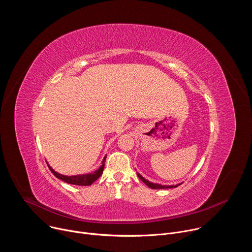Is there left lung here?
Masks as SVG:
<instances>
[{
	"instance_id": "8db88e82",
	"label": "left lung",
	"mask_w": 252,
	"mask_h": 252,
	"mask_svg": "<svg viewBox=\"0 0 252 252\" xmlns=\"http://www.w3.org/2000/svg\"><path fill=\"white\" fill-rule=\"evenodd\" d=\"M137 176L141 179V181L145 183L149 188L151 189H172V188H176L178 186L181 185H175V186H161V185H158V184H153V183H150L149 181H147L146 178H143L139 173H137Z\"/></svg>"
}]
</instances>
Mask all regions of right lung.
Returning a JSON list of instances; mask_svg holds the SVG:
<instances>
[{
	"label": "right lung",
	"instance_id": "1",
	"mask_svg": "<svg viewBox=\"0 0 252 252\" xmlns=\"http://www.w3.org/2000/svg\"><path fill=\"white\" fill-rule=\"evenodd\" d=\"M105 158L106 156L104 157L103 160H102V164L101 166L95 170L94 172L93 173H89V174H81V175H74V176H66V175H63V174H60L58 172H56L50 165H49V168L51 169V171L53 172V174L62 179L63 182L66 183V184H70V185H76V186H91L92 184H94L96 179L102 174V171H103V167H104V161H105Z\"/></svg>",
	"mask_w": 252,
	"mask_h": 252
}]
</instances>
